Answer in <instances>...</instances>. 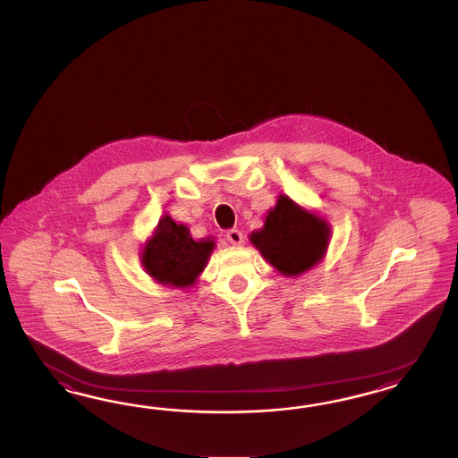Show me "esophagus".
<instances>
[{"label": "esophagus", "instance_id": "34e87169", "mask_svg": "<svg viewBox=\"0 0 458 458\" xmlns=\"http://www.w3.org/2000/svg\"><path fill=\"white\" fill-rule=\"evenodd\" d=\"M226 240L232 243V245H242L243 243V233L236 228H232L226 232Z\"/></svg>", "mask_w": 458, "mask_h": 458}]
</instances>
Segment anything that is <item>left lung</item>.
I'll return each instance as SVG.
<instances>
[{"label":"left lung","instance_id":"left-lung-1","mask_svg":"<svg viewBox=\"0 0 458 458\" xmlns=\"http://www.w3.org/2000/svg\"><path fill=\"white\" fill-rule=\"evenodd\" d=\"M327 223L305 213L287 196L278 198L264 228L250 236L265 260L284 276H299L318 264L327 249Z\"/></svg>","mask_w":458,"mask_h":458}]
</instances>
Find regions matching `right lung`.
<instances>
[{
	"instance_id": "right-lung-1",
	"label": "right lung",
	"mask_w": 458,
	"mask_h": 458,
	"mask_svg": "<svg viewBox=\"0 0 458 458\" xmlns=\"http://www.w3.org/2000/svg\"><path fill=\"white\" fill-rule=\"evenodd\" d=\"M213 245L211 240L194 242L184 225L173 222L166 215L146 245L142 262L161 284L188 287L205 268Z\"/></svg>"
}]
</instances>
